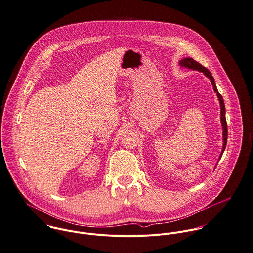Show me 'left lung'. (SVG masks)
<instances>
[{
    "instance_id": "8db88e82",
    "label": "left lung",
    "mask_w": 253,
    "mask_h": 253,
    "mask_svg": "<svg viewBox=\"0 0 253 253\" xmlns=\"http://www.w3.org/2000/svg\"><path fill=\"white\" fill-rule=\"evenodd\" d=\"M180 65L182 67H185V68H189V69H193V70H198L200 72H202L207 78L210 79L212 87H213V90H214V92L217 95V98H218L219 102H220L221 124H222V129H223V148H222V152H221L220 156H219V159H220L222 157L223 152H224L225 149H226L227 137H228V128H227V122H226V115H225L226 114V109H225V103H224V101H223V98H222V96L219 94V92L217 90V87H216V84H215V80H214L213 76L211 75V72L206 67L202 66L201 63H199L198 61L194 60L192 57H185V58L181 59L180 60Z\"/></svg>"
}]
</instances>
